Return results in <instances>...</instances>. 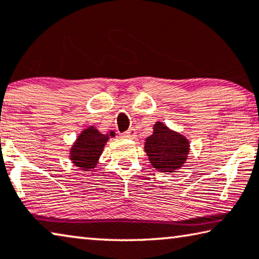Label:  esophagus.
Listing matches in <instances>:
<instances>
[{
    "label": "esophagus",
    "mask_w": 259,
    "mask_h": 259,
    "mask_svg": "<svg viewBox=\"0 0 259 259\" xmlns=\"http://www.w3.org/2000/svg\"><path fill=\"white\" fill-rule=\"evenodd\" d=\"M122 137L123 138H127V139H134L137 137V132L134 128H130L128 131H126V132L122 133Z\"/></svg>",
    "instance_id": "34e87169"
}]
</instances>
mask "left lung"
Segmentation results:
<instances>
[{
  "mask_svg": "<svg viewBox=\"0 0 259 259\" xmlns=\"http://www.w3.org/2000/svg\"><path fill=\"white\" fill-rule=\"evenodd\" d=\"M145 152L152 166L163 173H174L183 166L189 153V141L178 132L157 121L153 134L145 141Z\"/></svg>",
  "mask_w": 259,
  "mask_h": 259,
  "instance_id": "8db88e82",
  "label": "left lung"
}]
</instances>
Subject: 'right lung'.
Wrapping results in <instances>:
<instances>
[{"label":"right lung","instance_id":"right-lung-1","mask_svg":"<svg viewBox=\"0 0 259 259\" xmlns=\"http://www.w3.org/2000/svg\"><path fill=\"white\" fill-rule=\"evenodd\" d=\"M108 137H114V132L102 134L93 126L84 130L70 151V159L74 166L79 167L83 170L95 168Z\"/></svg>","mask_w":259,"mask_h":259}]
</instances>
